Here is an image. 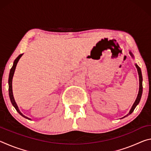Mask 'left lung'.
<instances>
[{
  "mask_svg": "<svg viewBox=\"0 0 151 151\" xmlns=\"http://www.w3.org/2000/svg\"><path fill=\"white\" fill-rule=\"evenodd\" d=\"M129 53H130V55L132 56V57L134 58V56H133V55L132 54V52H131V51H130ZM135 66H136V67L137 68V71H138V73H139V93H138V95H137L136 100H135L133 105H132V108L131 109V110H130L129 112L127 114L126 116H124L123 118H124V117H126L127 116H129V114H131L132 112L134 111V109L136 108V106L138 105V104L139 103V102L140 101V99H141V96H142V73H141V70H140V68L137 65V64H135Z\"/></svg>",
  "mask_w": 151,
  "mask_h": 151,
  "instance_id": "8db88e82",
  "label": "left lung"
}]
</instances>
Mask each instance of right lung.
I'll use <instances>...</instances> for the list:
<instances>
[{"label":"right lung","mask_w":151,"mask_h":151,"mask_svg":"<svg viewBox=\"0 0 151 151\" xmlns=\"http://www.w3.org/2000/svg\"><path fill=\"white\" fill-rule=\"evenodd\" d=\"M22 56V54L20 55L19 57H18L16 59L14 60V63H13V65H12V68L11 70H10V73H9V97H10V99H11V103L13 106L15 108V109L17 110V111L19 112V113L22 116L24 117V118H26L29 120H30V119L28 118L27 116H24L23 114L20 111V110L19 109V107H18L17 104L16 103V102L14 101V96H13V93H12V77H13V75H14V71H15V68H16V66L18 62H19V59Z\"/></svg>","instance_id":"add662e5"}]
</instances>
